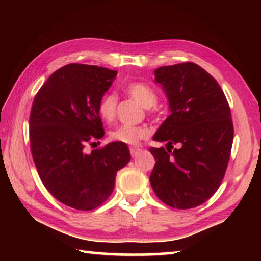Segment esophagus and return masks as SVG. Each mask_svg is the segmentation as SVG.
<instances>
[{
    "instance_id": "1",
    "label": "esophagus",
    "mask_w": 261,
    "mask_h": 261,
    "mask_svg": "<svg viewBox=\"0 0 261 261\" xmlns=\"http://www.w3.org/2000/svg\"><path fill=\"white\" fill-rule=\"evenodd\" d=\"M141 152H142V149L140 148H135V147L130 148V153L132 157H138Z\"/></svg>"
}]
</instances>
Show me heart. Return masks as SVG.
<instances>
[{"label": "heart", "instance_id": "b5f03b06", "mask_svg": "<svg viewBox=\"0 0 261 261\" xmlns=\"http://www.w3.org/2000/svg\"><path fill=\"white\" fill-rule=\"evenodd\" d=\"M126 92L143 108L150 109L157 103V93L153 88L142 82H135L127 85ZM118 97L114 93H109L102 97L98 103V113L107 122L112 121L115 116ZM150 135V130L143 125L122 124L110 132V138L113 141L125 143V145H138L142 139Z\"/></svg>", "mask_w": 261, "mask_h": 261}]
</instances>
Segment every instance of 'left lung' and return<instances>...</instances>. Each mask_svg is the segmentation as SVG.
Here are the masks:
<instances>
[{
	"label": "left lung",
	"mask_w": 261,
	"mask_h": 261,
	"mask_svg": "<svg viewBox=\"0 0 261 261\" xmlns=\"http://www.w3.org/2000/svg\"><path fill=\"white\" fill-rule=\"evenodd\" d=\"M154 76L170 115L153 136L167 150L149 149L156 159L150 184L168 206L196 207L218 191L228 167L234 132L229 103L214 77L194 63L159 67Z\"/></svg>",
	"instance_id": "left-lung-1"
}]
</instances>
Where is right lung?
Masks as SVG:
<instances>
[{
	"instance_id": "1",
	"label": "right lung",
	"mask_w": 261,
	"mask_h": 261,
	"mask_svg": "<svg viewBox=\"0 0 261 261\" xmlns=\"http://www.w3.org/2000/svg\"><path fill=\"white\" fill-rule=\"evenodd\" d=\"M118 71L69 64L38 91L30 113V146L42 184L59 202L81 211L102 205L118 170L130 162L125 143L110 142L86 152L104 136L98 103Z\"/></svg>"
}]
</instances>
